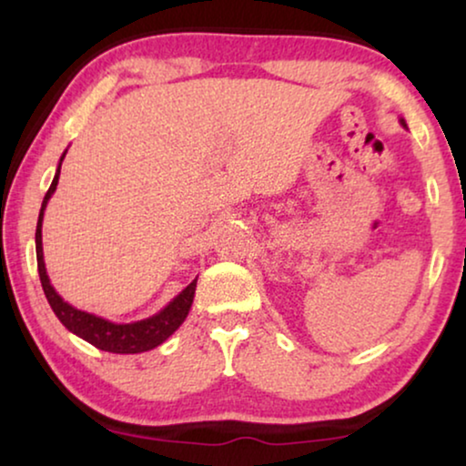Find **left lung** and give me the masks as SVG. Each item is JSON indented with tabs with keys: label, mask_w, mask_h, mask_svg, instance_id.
Instances as JSON below:
<instances>
[{
	"label": "left lung",
	"mask_w": 466,
	"mask_h": 466,
	"mask_svg": "<svg viewBox=\"0 0 466 466\" xmlns=\"http://www.w3.org/2000/svg\"><path fill=\"white\" fill-rule=\"evenodd\" d=\"M400 125H403V127H405V120H403V118H400Z\"/></svg>",
	"instance_id": "obj_1"
}]
</instances>
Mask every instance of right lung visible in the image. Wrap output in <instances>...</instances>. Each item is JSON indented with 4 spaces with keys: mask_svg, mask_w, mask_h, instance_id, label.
Masks as SVG:
<instances>
[{
    "mask_svg": "<svg viewBox=\"0 0 466 466\" xmlns=\"http://www.w3.org/2000/svg\"><path fill=\"white\" fill-rule=\"evenodd\" d=\"M66 157V152H63ZM61 157V161H63ZM61 174V163L56 167L55 180L50 184L48 193L44 195L40 216H37V228H35V254H37V273H40V282L44 289V295H46L50 308H53L55 316L59 318L63 327L72 330L74 335L82 337V339L91 343V346L104 350V352L112 354H139L148 352V350L161 346V343L167 339L169 335H174L177 327L187 320L190 305H193L197 279H193L187 289H184L180 295H177L174 301L158 311V314L146 318V320H137L131 324H114L106 318H99L95 314H88V311L76 309L74 305L63 301L61 295H56V290L50 284L46 265H44V252H42V220H44V209H46V203L53 193L56 190V182H59Z\"/></svg>",
    "mask_w": 466,
    "mask_h": 466,
    "instance_id": "1",
    "label": "right lung"
}]
</instances>
